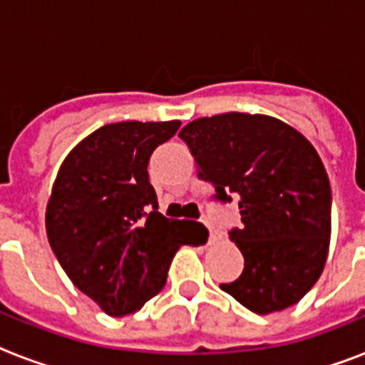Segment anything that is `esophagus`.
I'll use <instances>...</instances> for the list:
<instances>
[{
	"label": "esophagus",
	"mask_w": 365,
	"mask_h": 365,
	"mask_svg": "<svg viewBox=\"0 0 365 365\" xmlns=\"http://www.w3.org/2000/svg\"><path fill=\"white\" fill-rule=\"evenodd\" d=\"M205 223H206V227H208V233H210V242H212V240H216V237H217L216 229L212 227V225L208 222H205Z\"/></svg>",
	"instance_id": "34e87169"
}]
</instances>
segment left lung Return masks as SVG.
Instances as JSON below:
<instances>
[{
  "label": "left lung",
  "instance_id": "obj_1",
  "mask_svg": "<svg viewBox=\"0 0 365 365\" xmlns=\"http://www.w3.org/2000/svg\"><path fill=\"white\" fill-rule=\"evenodd\" d=\"M180 138L216 200H239L242 225L229 239L244 271L223 292L257 314L295 305L322 274L331 235V189L317 149L274 117L237 111L189 123Z\"/></svg>",
  "mask_w": 365,
  "mask_h": 365
}]
</instances>
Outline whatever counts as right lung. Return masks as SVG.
<instances>
[{"mask_svg":"<svg viewBox=\"0 0 365 365\" xmlns=\"http://www.w3.org/2000/svg\"><path fill=\"white\" fill-rule=\"evenodd\" d=\"M182 123L125 121L71 149L45 214L48 244L85 295L110 317L142 309L166 284L180 246L208 239L202 223L168 220L149 183V157Z\"/></svg>","mask_w":365,"mask_h":365,"instance_id":"obj_1","label":"right lung"}]
</instances>
